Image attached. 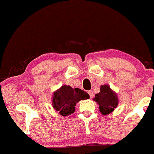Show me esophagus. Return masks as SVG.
Segmentation results:
<instances>
[{"label":"esophagus","instance_id":"1","mask_svg":"<svg viewBox=\"0 0 154 154\" xmlns=\"http://www.w3.org/2000/svg\"><path fill=\"white\" fill-rule=\"evenodd\" d=\"M88 94H89V96H90V98H92L93 97H94V92H93V91H91V90H89L88 91Z\"/></svg>","mask_w":154,"mask_h":154}]
</instances>
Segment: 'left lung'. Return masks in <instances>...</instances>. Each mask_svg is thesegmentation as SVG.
Returning <instances> with one entry per match:
<instances>
[{"mask_svg":"<svg viewBox=\"0 0 154 154\" xmlns=\"http://www.w3.org/2000/svg\"><path fill=\"white\" fill-rule=\"evenodd\" d=\"M94 100L99 105V109L103 115H107L117 107L118 96L107 84L100 86V92L95 95Z\"/></svg>","mask_w":154,"mask_h":154,"instance_id":"1","label":"left lung"}]
</instances>
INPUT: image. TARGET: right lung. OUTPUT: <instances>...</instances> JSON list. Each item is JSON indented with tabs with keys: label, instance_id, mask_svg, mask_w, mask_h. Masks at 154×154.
Wrapping results in <instances>:
<instances>
[{
	"label": "right lung",
	"instance_id": "1",
	"mask_svg": "<svg viewBox=\"0 0 154 154\" xmlns=\"http://www.w3.org/2000/svg\"><path fill=\"white\" fill-rule=\"evenodd\" d=\"M89 98V95L84 91L64 85L54 92L52 106L60 115L66 116L74 113L77 103Z\"/></svg>",
	"mask_w": 154,
	"mask_h": 154
}]
</instances>
